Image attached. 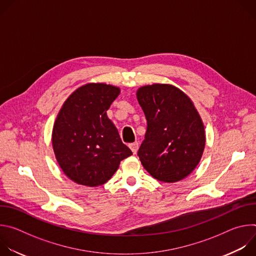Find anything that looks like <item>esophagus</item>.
I'll return each instance as SVG.
<instances>
[{"instance_id":"1","label":"esophagus","mask_w":256,"mask_h":256,"mask_svg":"<svg viewBox=\"0 0 256 256\" xmlns=\"http://www.w3.org/2000/svg\"><path fill=\"white\" fill-rule=\"evenodd\" d=\"M128 147L130 148L132 152L134 154H136V153L138 152V142H132V144H128Z\"/></svg>"}]
</instances>
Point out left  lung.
I'll return each mask as SVG.
<instances>
[{
  "label": "left lung",
  "mask_w": 256,
  "mask_h": 256,
  "mask_svg": "<svg viewBox=\"0 0 256 256\" xmlns=\"http://www.w3.org/2000/svg\"><path fill=\"white\" fill-rule=\"evenodd\" d=\"M136 94L148 124L138 152L142 165L166 184L184 179L198 165L206 144L204 126L194 103L171 84L144 85Z\"/></svg>",
  "instance_id": "obj_1"
}]
</instances>
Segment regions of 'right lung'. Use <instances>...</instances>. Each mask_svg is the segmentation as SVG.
<instances>
[{"mask_svg":"<svg viewBox=\"0 0 256 256\" xmlns=\"http://www.w3.org/2000/svg\"><path fill=\"white\" fill-rule=\"evenodd\" d=\"M120 93L118 86L87 83L60 109L52 132V149L62 171L77 184H106L120 161L132 155L106 112Z\"/></svg>","mask_w":256,"mask_h":256,"instance_id":"1","label":"right lung"}]
</instances>
